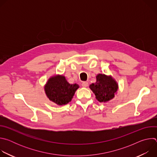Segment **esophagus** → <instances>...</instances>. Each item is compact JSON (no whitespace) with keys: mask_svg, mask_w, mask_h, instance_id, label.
Instances as JSON below:
<instances>
[{"mask_svg":"<svg viewBox=\"0 0 157 157\" xmlns=\"http://www.w3.org/2000/svg\"><path fill=\"white\" fill-rule=\"evenodd\" d=\"M82 86L84 87H86L87 86H88V82H86V81H84L82 82Z\"/></svg>","mask_w":157,"mask_h":157,"instance_id":"1","label":"esophagus"}]
</instances>
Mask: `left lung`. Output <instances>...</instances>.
<instances>
[{
	"label": "left lung",
	"instance_id": "8db88e82",
	"mask_svg": "<svg viewBox=\"0 0 157 157\" xmlns=\"http://www.w3.org/2000/svg\"><path fill=\"white\" fill-rule=\"evenodd\" d=\"M96 79V82L91 84L89 87L95 94L98 101L102 102L113 99L118 89V85L115 80L102 74H99Z\"/></svg>",
	"mask_w": 157,
	"mask_h": 157
}]
</instances>
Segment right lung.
<instances>
[{
  "mask_svg": "<svg viewBox=\"0 0 157 157\" xmlns=\"http://www.w3.org/2000/svg\"><path fill=\"white\" fill-rule=\"evenodd\" d=\"M78 87L76 84L68 83L64 76H56L49 79L44 90L50 101L58 105H64L71 101Z\"/></svg>",
  "mask_w": 157,
  "mask_h": 157,
  "instance_id": "obj_1",
  "label": "right lung"
}]
</instances>
